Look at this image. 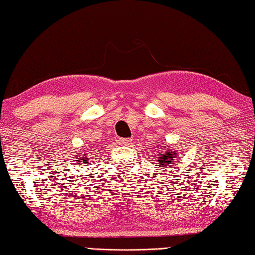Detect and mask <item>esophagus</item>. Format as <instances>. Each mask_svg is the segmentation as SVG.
<instances>
[{
  "mask_svg": "<svg viewBox=\"0 0 255 255\" xmlns=\"http://www.w3.org/2000/svg\"><path fill=\"white\" fill-rule=\"evenodd\" d=\"M118 141L121 145H128L129 142H131V138H119Z\"/></svg>",
  "mask_w": 255,
  "mask_h": 255,
  "instance_id": "1",
  "label": "esophagus"
}]
</instances>
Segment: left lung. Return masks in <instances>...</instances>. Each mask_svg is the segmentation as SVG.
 Instances as JSON below:
<instances>
[{
	"label": "left lung",
	"instance_id": "1",
	"mask_svg": "<svg viewBox=\"0 0 255 255\" xmlns=\"http://www.w3.org/2000/svg\"><path fill=\"white\" fill-rule=\"evenodd\" d=\"M175 155L176 153L174 151H165L163 153H158V156H157V161L160 162V164L165 167L166 165L169 166V164H171L172 163V160L173 158H175Z\"/></svg>",
	"mask_w": 255,
	"mask_h": 255
}]
</instances>
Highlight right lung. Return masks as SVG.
I'll return each mask as SVG.
<instances>
[{
	"label": "right lung",
	"mask_w": 255,
	"mask_h": 255,
	"mask_svg": "<svg viewBox=\"0 0 255 255\" xmlns=\"http://www.w3.org/2000/svg\"><path fill=\"white\" fill-rule=\"evenodd\" d=\"M76 161H79V162H84V163H89V161H88V156H82V158H76Z\"/></svg>",
	"instance_id": "1"
}]
</instances>
